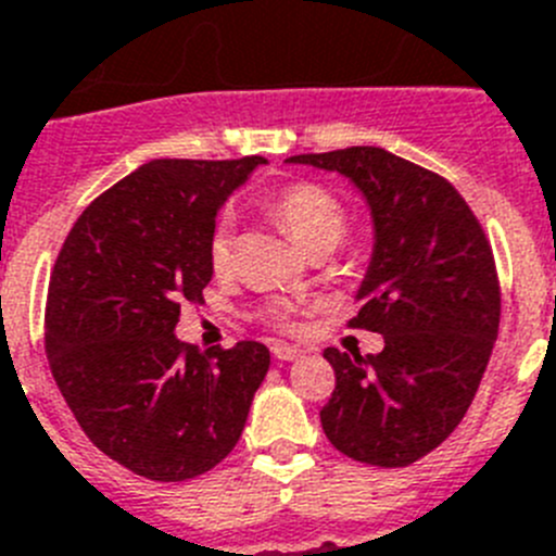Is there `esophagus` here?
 I'll list each match as a JSON object with an SVG mask.
<instances>
[{
    "label": "esophagus",
    "mask_w": 556,
    "mask_h": 556,
    "mask_svg": "<svg viewBox=\"0 0 556 556\" xmlns=\"http://www.w3.org/2000/svg\"><path fill=\"white\" fill-rule=\"evenodd\" d=\"M273 356L278 358V362H294V358L303 356V348L283 345V342H275V345H273Z\"/></svg>",
    "instance_id": "obj_1"
}]
</instances>
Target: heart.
I'll return each instance as SVG.
<instances>
[{"instance_id": "heart-1", "label": "heart", "mask_w": 556, "mask_h": 556, "mask_svg": "<svg viewBox=\"0 0 556 556\" xmlns=\"http://www.w3.org/2000/svg\"><path fill=\"white\" fill-rule=\"evenodd\" d=\"M273 219L292 236L303 250H333L348 230L345 205L333 198L331 191L317 184H289L267 203ZM208 262L214 273H228L233 264V228L230 219H219L211 230ZM264 320L275 328H292V308L287 303H269L264 308Z\"/></svg>"}]
</instances>
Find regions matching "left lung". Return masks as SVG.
Instances as JSON below:
<instances>
[{
	"mask_svg": "<svg viewBox=\"0 0 556 556\" xmlns=\"http://www.w3.org/2000/svg\"><path fill=\"white\" fill-rule=\"evenodd\" d=\"M289 161L351 178L376 223L362 308L348 326L381 333L384 351L326 348L337 387L323 431L351 459L406 468L462 424L490 362L501 317L490 239L443 175L381 147Z\"/></svg>",
	"mask_w": 556,
	"mask_h": 556,
	"instance_id": "obj_1",
	"label": "left lung"
}]
</instances>
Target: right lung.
<instances>
[{
  "mask_svg": "<svg viewBox=\"0 0 556 556\" xmlns=\"http://www.w3.org/2000/svg\"><path fill=\"white\" fill-rule=\"evenodd\" d=\"M161 159L102 191L68 230L49 275V370L86 437L150 481L205 473L242 437L269 367L262 342L200 353L175 337L180 303L211 281L217 211L253 169Z\"/></svg>",
  "mask_w": 556,
  "mask_h": 556,
  "instance_id": "add662e5",
  "label": "right lung"
}]
</instances>
